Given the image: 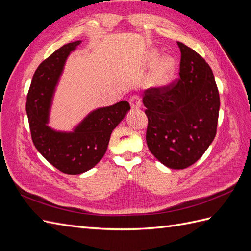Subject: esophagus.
<instances>
[{"mask_svg": "<svg viewBox=\"0 0 251 251\" xmlns=\"http://www.w3.org/2000/svg\"><path fill=\"white\" fill-rule=\"evenodd\" d=\"M130 104L132 109H139L142 104L141 97L139 95H133L130 98Z\"/></svg>", "mask_w": 251, "mask_h": 251, "instance_id": "esophagus-1", "label": "esophagus"}]
</instances>
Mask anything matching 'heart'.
I'll return each instance as SVG.
<instances>
[{"mask_svg":"<svg viewBox=\"0 0 251 251\" xmlns=\"http://www.w3.org/2000/svg\"><path fill=\"white\" fill-rule=\"evenodd\" d=\"M151 56V58H156L157 53L153 52ZM174 68L175 65L171 58H164L162 62L159 64L157 71L155 73V81L157 85H165V83L171 79L174 73Z\"/></svg>","mask_w":251,"mask_h":251,"instance_id":"obj_1","label":"heart"}]
</instances>
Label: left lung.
<instances>
[{"instance_id":"8db88e82","label":"left lung","mask_w":251,"mask_h":251,"mask_svg":"<svg viewBox=\"0 0 251 251\" xmlns=\"http://www.w3.org/2000/svg\"><path fill=\"white\" fill-rule=\"evenodd\" d=\"M180 78L144 91L147 143L165 166L183 170L198 161L217 133L220 96L210 67L198 53L177 42Z\"/></svg>"}]
</instances>
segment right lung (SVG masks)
<instances>
[{"label": "right lung", "mask_w": 251, "mask_h": 251, "mask_svg": "<svg viewBox=\"0 0 251 251\" xmlns=\"http://www.w3.org/2000/svg\"><path fill=\"white\" fill-rule=\"evenodd\" d=\"M80 43L64 45L37 67L26 101L34 147L54 168L70 175L85 173L101 160L113 130L131 109L127 101L96 109L73 132H58L48 126L52 97L65 62Z\"/></svg>", "instance_id": "right-lung-1"}]
</instances>
